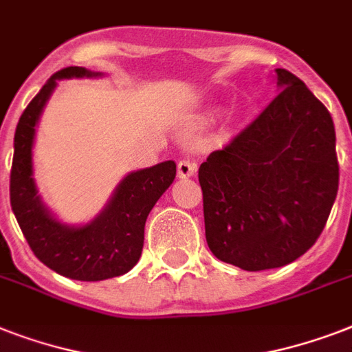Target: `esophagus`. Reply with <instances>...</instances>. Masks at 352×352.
I'll use <instances>...</instances> for the list:
<instances>
[{
	"label": "esophagus",
	"instance_id": "esophagus-1",
	"mask_svg": "<svg viewBox=\"0 0 352 352\" xmlns=\"http://www.w3.org/2000/svg\"><path fill=\"white\" fill-rule=\"evenodd\" d=\"M195 171H197V164L193 160H179V164H177V175H179V179H190V177L195 175Z\"/></svg>",
	"mask_w": 352,
	"mask_h": 352
}]
</instances>
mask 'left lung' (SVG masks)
Instances as JSON below:
<instances>
[{
    "label": "left lung",
    "mask_w": 352,
    "mask_h": 352,
    "mask_svg": "<svg viewBox=\"0 0 352 352\" xmlns=\"http://www.w3.org/2000/svg\"><path fill=\"white\" fill-rule=\"evenodd\" d=\"M276 80L279 95L199 168L210 250L250 272L303 256L338 193L331 113L287 69Z\"/></svg>",
    "instance_id": "8db88e82"
}]
</instances>
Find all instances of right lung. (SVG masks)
<instances>
[{"label":"right lung","mask_w":352,"mask_h":352,"mask_svg":"<svg viewBox=\"0 0 352 352\" xmlns=\"http://www.w3.org/2000/svg\"><path fill=\"white\" fill-rule=\"evenodd\" d=\"M98 76L102 73L85 67H65L47 80L19 118L10 170V206L30 250L51 270L78 281L117 278L137 265L146 219L177 173L173 160L127 173L104 210L85 225H65L51 214L38 195L34 181L36 126L58 80Z\"/></svg>","instance_id":"add662e5"}]
</instances>
